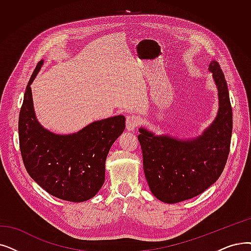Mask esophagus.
<instances>
[{"instance_id": "34e87169", "label": "esophagus", "mask_w": 251, "mask_h": 251, "mask_svg": "<svg viewBox=\"0 0 251 251\" xmlns=\"http://www.w3.org/2000/svg\"><path fill=\"white\" fill-rule=\"evenodd\" d=\"M140 120L136 116H128L126 119V129L128 131H133L136 129V127L139 125Z\"/></svg>"}]
</instances>
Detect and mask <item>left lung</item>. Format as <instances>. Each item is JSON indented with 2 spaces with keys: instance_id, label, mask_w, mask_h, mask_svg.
I'll return each instance as SVG.
<instances>
[{
  "instance_id": "left-lung-1",
  "label": "left lung",
  "mask_w": 251,
  "mask_h": 251,
  "mask_svg": "<svg viewBox=\"0 0 251 251\" xmlns=\"http://www.w3.org/2000/svg\"><path fill=\"white\" fill-rule=\"evenodd\" d=\"M208 71L219 92V111L202 134L181 139L157 135L145 127L138 129L149 188L164 203H178L202 194L219 179L226 163L233 128L232 106L220 64L212 60Z\"/></svg>"
}]
</instances>
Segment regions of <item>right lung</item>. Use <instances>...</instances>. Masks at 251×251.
Here are the masks:
<instances>
[{
  "label": "right lung",
  "instance_id": "add662e5",
  "mask_svg": "<svg viewBox=\"0 0 251 251\" xmlns=\"http://www.w3.org/2000/svg\"><path fill=\"white\" fill-rule=\"evenodd\" d=\"M26 86L18 122L19 145L25 169L40 187L54 197L71 202L93 198L104 182L105 160L125 129V117L95 121L78 132L56 134L41 125L34 110L30 85Z\"/></svg>",
  "mask_w": 251,
  "mask_h": 251
}]
</instances>
